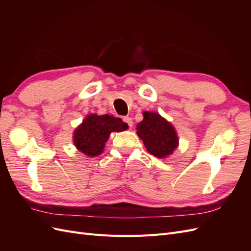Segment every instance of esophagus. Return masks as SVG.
I'll use <instances>...</instances> for the list:
<instances>
[{"instance_id":"esophagus-1","label":"esophagus","mask_w":251,"mask_h":251,"mask_svg":"<svg viewBox=\"0 0 251 251\" xmlns=\"http://www.w3.org/2000/svg\"><path fill=\"white\" fill-rule=\"evenodd\" d=\"M124 121H125L126 124H127V126H130V127H132V126H133V120H132V118H131V117H128V116L124 117Z\"/></svg>"}]
</instances>
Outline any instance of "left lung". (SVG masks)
<instances>
[{
    "label": "left lung",
    "mask_w": 251,
    "mask_h": 251,
    "mask_svg": "<svg viewBox=\"0 0 251 251\" xmlns=\"http://www.w3.org/2000/svg\"><path fill=\"white\" fill-rule=\"evenodd\" d=\"M143 119L136 126L138 137L150 154L168 158L179 146V137L174 126L156 112L142 113Z\"/></svg>",
    "instance_id": "obj_1"
}]
</instances>
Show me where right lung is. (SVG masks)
I'll list each match as a JSON object with an SVG mask.
<instances>
[{"label": "right lung", "mask_w": 251, "mask_h": 251, "mask_svg": "<svg viewBox=\"0 0 251 251\" xmlns=\"http://www.w3.org/2000/svg\"><path fill=\"white\" fill-rule=\"evenodd\" d=\"M127 124L109 114H89L73 132V143L76 149L88 157L100 155L113 132L127 130Z\"/></svg>", "instance_id": "right-lung-1"}]
</instances>
